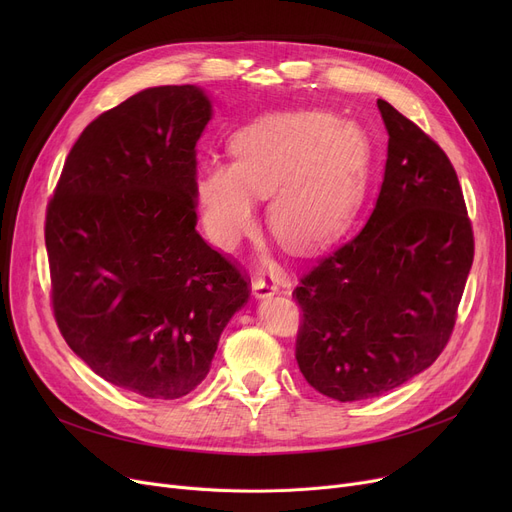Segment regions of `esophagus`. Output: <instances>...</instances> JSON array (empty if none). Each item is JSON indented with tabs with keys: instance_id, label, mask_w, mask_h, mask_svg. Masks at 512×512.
Segmentation results:
<instances>
[{
	"instance_id": "1",
	"label": "esophagus",
	"mask_w": 512,
	"mask_h": 512,
	"mask_svg": "<svg viewBox=\"0 0 512 512\" xmlns=\"http://www.w3.org/2000/svg\"><path fill=\"white\" fill-rule=\"evenodd\" d=\"M251 290H253V297L261 301V299L274 297V294L278 292V286H274V284H270V282H265V278H255Z\"/></svg>"
}]
</instances>
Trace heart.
I'll return each mask as SVG.
<instances>
[{"mask_svg": "<svg viewBox=\"0 0 512 512\" xmlns=\"http://www.w3.org/2000/svg\"><path fill=\"white\" fill-rule=\"evenodd\" d=\"M232 164L211 159L195 197L207 236L236 249L257 224V201L270 197V226L292 249L332 240L361 203L369 164L365 132L328 112H278L236 130Z\"/></svg>", "mask_w": 512, "mask_h": 512, "instance_id": "heart-1", "label": "heart"}]
</instances>
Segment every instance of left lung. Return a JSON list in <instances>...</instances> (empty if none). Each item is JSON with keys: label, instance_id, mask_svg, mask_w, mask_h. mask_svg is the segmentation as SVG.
Here are the masks:
<instances>
[{"label": "left lung", "instance_id": "left-lung-1", "mask_svg": "<svg viewBox=\"0 0 512 512\" xmlns=\"http://www.w3.org/2000/svg\"><path fill=\"white\" fill-rule=\"evenodd\" d=\"M388 157L365 228L294 290L297 361L334 400L390 392L432 365L454 328L473 263V232L446 153L378 99Z\"/></svg>", "mask_w": 512, "mask_h": 512}]
</instances>
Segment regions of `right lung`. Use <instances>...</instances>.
Here are the masks:
<instances>
[{"mask_svg": "<svg viewBox=\"0 0 512 512\" xmlns=\"http://www.w3.org/2000/svg\"><path fill=\"white\" fill-rule=\"evenodd\" d=\"M197 85L149 87L93 120L47 207L58 328L97 375L147 398L193 392L249 284L197 226Z\"/></svg>", "mask_w": 512, "mask_h": 512, "instance_id": "right-lung-1", "label": "right lung"}]
</instances>
